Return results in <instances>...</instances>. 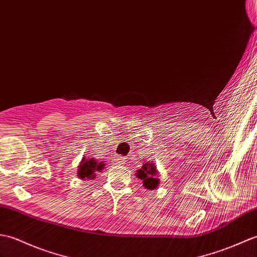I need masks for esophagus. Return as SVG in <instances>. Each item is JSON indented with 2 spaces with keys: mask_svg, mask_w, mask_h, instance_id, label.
Returning <instances> with one entry per match:
<instances>
[{
  "mask_svg": "<svg viewBox=\"0 0 257 257\" xmlns=\"http://www.w3.org/2000/svg\"><path fill=\"white\" fill-rule=\"evenodd\" d=\"M116 162H117V164H124V162H126V160H124V158H122V157H117V159H116Z\"/></svg>",
  "mask_w": 257,
  "mask_h": 257,
  "instance_id": "1",
  "label": "esophagus"
}]
</instances>
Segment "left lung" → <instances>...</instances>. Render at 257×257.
<instances>
[{
  "label": "left lung",
  "instance_id": "left-lung-1",
  "mask_svg": "<svg viewBox=\"0 0 257 257\" xmlns=\"http://www.w3.org/2000/svg\"><path fill=\"white\" fill-rule=\"evenodd\" d=\"M157 174V168L152 163H146L141 170L137 172V175L143 181V186L148 189H154L159 186Z\"/></svg>",
  "mask_w": 257,
  "mask_h": 257
}]
</instances>
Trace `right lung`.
I'll return each instance as SVG.
<instances>
[{"label": "right lung", "instance_id": "add662e5", "mask_svg": "<svg viewBox=\"0 0 257 257\" xmlns=\"http://www.w3.org/2000/svg\"><path fill=\"white\" fill-rule=\"evenodd\" d=\"M104 163V162H101ZM101 163H96L95 162V160L93 159H88L85 160V158L82 160V163L79 165V173H77V175H79L80 178H94L95 176V171H99L103 169V164Z\"/></svg>", "mask_w": 257, "mask_h": 257}]
</instances>
